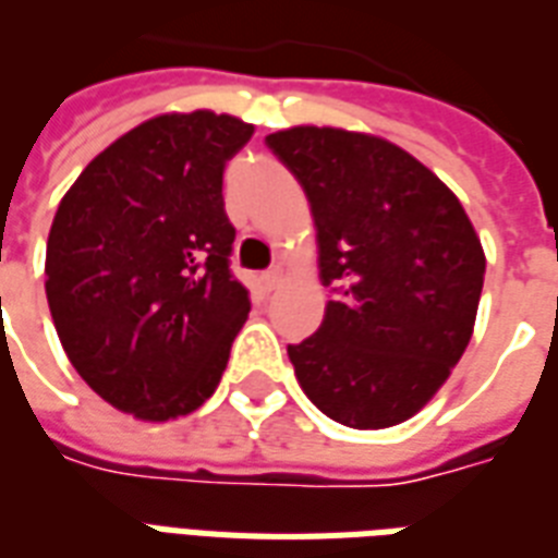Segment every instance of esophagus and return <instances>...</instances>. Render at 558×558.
Wrapping results in <instances>:
<instances>
[{"label":"esophagus","instance_id":"obj_1","mask_svg":"<svg viewBox=\"0 0 558 558\" xmlns=\"http://www.w3.org/2000/svg\"><path fill=\"white\" fill-rule=\"evenodd\" d=\"M262 284L267 288V291L279 288V284H282V274H279V267H276V270H267V274H262Z\"/></svg>","mask_w":558,"mask_h":558}]
</instances>
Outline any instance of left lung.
I'll return each instance as SVG.
<instances>
[{
    "mask_svg": "<svg viewBox=\"0 0 558 558\" xmlns=\"http://www.w3.org/2000/svg\"><path fill=\"white\" fill-rule=\"evenodd\" d=\"M317 226L320 329L288 347L305 397L353 429L409 421L462 359L485 253L462 203L391 141L332 125L267 135Z\"/></svg>",
    "mask_w": 558,
    "mask_h": 558,
    "instance_id": "left-lung-1",
    "label": "left lung"
}]
</instances>
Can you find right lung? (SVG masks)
<instances>
[{
	"mask_svg": "<svg viewBox=\"0 0 558 558\" xmlns=\"http://www.w3.org/2000/svg\"><path fill=\"white\" fill-rule=\"evenodd\" d=\"M250 137L232 114H158L96 155L58 205L52 324L78 376L137 421L196 412L250 314L223 205L226 161Z\"/></svg>",
	"mask_w": 558,
	"mask_h": 558,
	"instance_id": "add662e5",
	"label": "right lung"
}]
</instances>
